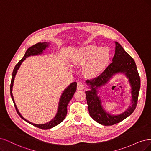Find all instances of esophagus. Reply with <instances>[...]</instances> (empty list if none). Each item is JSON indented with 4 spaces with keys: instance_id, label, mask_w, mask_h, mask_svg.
Wrapping results in <instances>:
<instances>
[{
    "instance_id": "1",
    "label": "esophagus",
    "mask_w": 151,
    "mask_h": 151,
    "mask_svg": "<svg viewBox=\"0 0 151 151\" xmlns=\"http://www.w3.org/2000/svg\"><path fill=\"white\" fill-rule=\"evenodd\" d=\"M85 88V85L81 82H78L77 84V89L78 90H83Z\"/></svg>"
}]
</instances>
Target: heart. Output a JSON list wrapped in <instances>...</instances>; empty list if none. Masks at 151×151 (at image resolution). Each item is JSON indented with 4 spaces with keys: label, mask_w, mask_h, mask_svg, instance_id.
Segmentation results:
<instances>
[{
    "label": "heart",
    "mask_w": 151,
    "mask_h": 151,
    "mask_svg": "<svg viewBox=\"0 0 151 151\" xmlns=\"http://www.w3.org/2000/svg\"><path fill=\"white\" fill-rule=\"evenodd\" d=\"M110 56L108 48L88 45L76 50L71 56V61L76 66H84L85 75L93 77L104 69L110 60Z\"/></svg>",
    "instance_id": "1"
}]
</instances>
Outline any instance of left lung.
I'll use <instances>...</instances> for the list:
<instances>
[{"label": "left lung", "instance_id": "1", "mask_svg": "<svg viewBox=\"0 0 151 151\" xmlns=\"http://www.w3.org/2000/svg\"><path fill=\"white\" fill-rule=\"evenodd\" d=\"M115 53L111 63L102 73L91 80H86V84L90 90L86 91V97L89 113L91 118L99 124L111 126L122 121L129 116L135 110L141 80L134 60L126 52L124 48L117 42H114ZM125 76L130 86L131 105L121 114L113 115L105 109L102 101L98 94L102 86L106 85L116 74Z\"/></svg>", "mask_w": 151, "mask_h": 151}]
</instances>
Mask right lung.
<instances>
[{"mask_svg":"<svg viewBox=\"0 0 151 151\" xmlns=\"http://www.w3.org/2000/svg\"><path fill=\"white\" fill-rule=\"evenodd\" d=\"M50 44V42H43V43L40 42L34 45H33L27 49V50L25 53L24 57L19 61L18 63L15 66L12 73V80H11V84H10V88L11 97H12V99L13 100V102H14L17 112L18 114L20 116V118L22 119L27 121V122H29V123H30V124H32L33 126L37 127L38 128H40V129H51V128L57 126L58 124L61 123V122L65 119L67 114V106H68V103L70 101V100L73 98V96L74 95V94L76 92L77 83L76 81L73 82L68 87L65 88V90H64L63 93H61V95L58 104V109L57 111V113H56L55 117L51 121H50L48 122H46V123H44V124L33 123V122L27 120L22 116V114L19 112V111L15 104L14 96H13V94H12V88H13L15 75L17 74V71L19 70L22 62H23L27 58L31 57V56H37V55H42V53H44L45 50L49 47Z\"/></svg>","mask_w":151,"mask_h":151,"instance_id":"obj_1","label":"right lung"}]
</instances>
